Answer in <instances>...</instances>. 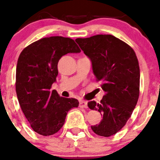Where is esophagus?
Listing matches in <instances>:
<instances>
[{
  "instance_id": "34e87169",
  "label": "esophagus",
  "mask_w": 160,
  "mask_h": 160,
  "mask_svg": "<svg viewBox=\"0 0 160 160\" xmlns=\"http://www.w3.org/2000/svg\"><path fill=\"white\" fill-rule=\"evenodd\" d=\"M79 106H80V108H88V102L83 101V100H80Z\"/></svg>"
}]
</instances>
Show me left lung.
Here are the masks:
<instances>
[{
	"instance_id": "left-lung-1",
	"label": "left lung",
	"mask_w": 160,
	"mask_h": 160,
	"mask_svg": "<svg viewBox=\"0 0 160 160\" xmlns=\"http://www.w3.org/2000/svg\"><path fill=\"white\" fill-rule=\"evenodd\" d=\"M76 42L91 60L97 81L105 92L101 103L88 104L103 116L99 125L91 129L101 136H111L125 126L138 101L140 70L137 56L130 46L111 35L78 38Z\"/></svg>"
}]
</instances>
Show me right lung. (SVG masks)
<instances>
[{"instance_id": "right-lung-1", "label": "right lung", "mask_w": 160, "mask_h": 160, "mask_svg": "<svg viewBox=\"0 0 160 160\" xmlns=\"http://www.w3.org/2000/svg\"><path fill=\"white\" fill-rule=\"evenodd\" d=\"M80 51L72 38L52 36L34 42L21 52L16 67V93L22 112L37 133L54 135L64 125L67 112L79 106L77 99L59 97L51 88L60 58Z\"/></svg>"}]
</instances>
